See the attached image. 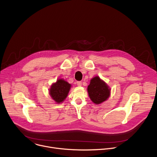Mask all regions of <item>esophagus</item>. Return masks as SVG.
Returning <instances> with one entry per match:
<instances>
[{"instance_id":"34e87169","label":"esophagus","mask_w":157,"mask_h":157,"mask_svg":"<svg viewBox=\"0 0 157 157\" xmlns=\"http://www.w3.org/2000/svg\"><path fill=\"white\" fill-rule=\"evenodd\" d=\"M76 83H77V85L78 86H82V82L81 81H78Z\"/></svg>"}]
</instances>
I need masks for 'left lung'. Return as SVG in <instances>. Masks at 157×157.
I'll list each match as a JSON object with an SVG mask.
<instances>
[{
	"label": "left lung",
	"mask_w": 157,
	"mask_h": 157,
	"mask_svg": "<svg viewBox=\"0 0 157 157\" xmlns=\"http://www.w3.org/2000/svg\"><path fill=\"white\" fill-rule=\"evenodd\" d=\"M87 92L91 100L94 104H99L109 98L110 88L99 76H96L91 79Z\"/></svg>",
	"instance_id": "obj_1"
}]
</instances>
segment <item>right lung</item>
I'll return each instance as SVG.
<instances>
[{
	"mask_svg": "<svg viewBox=\"0 0 157 157\" xmlns=\"http://www.w3.org/2000/svg\"><path fill=\"white\" fill-rule=\"evenodd\" d=\"M71 85L63 79H58L53 83L49 90L52 98L57 103L59 104L68 96Z\"/></svg>",
	"mask_w": 157,
	"mask_h": 157,
	"instance_id": "right-lung-1",
	"label": "right lung"
}]
</instances>
